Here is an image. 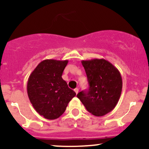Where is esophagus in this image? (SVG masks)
<instances>
[{
  "label": "esophagus",
  "instance_id": "1",
  "mask_svg": "<svg viewBox=\"0 0 149 149\" xmlns=\"http://www.w3.org/2000/svg\"><path fill=\"white\" fill-rule=\"evenodd\" d=\"M78 90H79V89H78V88H76V89H74V92H76V95H77V94L78 93Z\"/></svg>",
  "mask_w": 149,
  "mask_h": 149
}]
</instances>
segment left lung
I'll use <instances>...</instances> for the list:
<instances>
[{
  "label": "left lung",
  "instance_id": "obj_1",
  "mask_svg": "<svg viewBox=\"0 0 149 149\" xmlns=\"http://www.w3.org/2000/svg\"><path fill=\"white\" fill-rule=\"evenodd\" d=\"M89 83L88 91H81L77 97L90 113L103 116L118 104L123 88L120 73L104 59L81 61Z\"/></svg>",
  "mask_w": 149,
  "mask_h": 149
}]
</instances>
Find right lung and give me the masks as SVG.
I'll return each instance as SVG.
<instances>
[{
	"instance_id": "add662e5",
	"label": "right lung",
	"mask_w": 149,
	"mask_h": 149,
	"mask_svg": "<svg viewBox=\"0 0 149 149\" xmlns=\"http://www.w3.org/2000/svg\"><path fill=\"white\" fill-rule=\"evenodd\" d=\"M68 60L45 59L31 73L27 93L34 109L46 119L54 120L64 113L76 92L61 78Z\"/></svg>"
}]
</instances>
